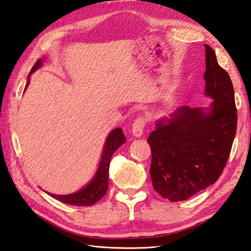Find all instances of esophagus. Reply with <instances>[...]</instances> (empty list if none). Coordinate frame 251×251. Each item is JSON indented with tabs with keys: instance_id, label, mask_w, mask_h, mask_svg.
Listing matches in <instances>:
<instances>
[{
	"instance_id": "obj_1",
	"label": "esophagus",
	"mask_w": 251,
	"mask_h": 251,
	"mask_svg": "<svg viewBox=\"0 0 251 251\" xmlns=\"http://www.w3.org/2000/svg\"><path fill=\"white\" fill-rule=\"evenodd\" d=\"M146 126V119L144 118L143 116L137 117V118L134 120L132 125V133L133 135L136 137H141L143 134L144 127Z\"/></svg>"
}]
</instances>
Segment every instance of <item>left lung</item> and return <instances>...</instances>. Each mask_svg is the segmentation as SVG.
<instances>
[{"label": "left lung", "mask_w": 251, "mask_h": 251, "mask_svg": "<svg viewBox=\"0 0 251 251\" xmlns=\"http://www.w3.org/2000/svg\"><path fill=\"white\" fill-rule=\"evenodd\" d=\"M206 49L205 94L214 99L208 109L178 108L157 122L150 133V177L154 190L171 202L183 201L218 180L230 157L237 113L229 74Z\"/></svg>", "instance_id": "obj_1"}]
</instances>
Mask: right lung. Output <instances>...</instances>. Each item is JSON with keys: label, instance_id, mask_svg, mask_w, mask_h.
<instances>
[{"label": "right lung", "instance_id": "right-lung-1", "mask_svg": "<svg viewBox=\"0 0 251 251\" xmlns=\"http://www.w3.org/2000/svg\"><path fill=\"white\" fill-rule=\"evenodd\" d=\"M41 64L42 59L37 60L31 72H34L40 68ZM27 85H29V81L26 82L25 87H27ZM125 142L126 137L120 127H117V129L111 131L107 136L106 142H105L101 162H100L98 172L93 179L76 193L68 194V196H55V194L49 193V196L57 199L58 201L74 206H90L96 204L106 194L108 189V171L111 155L122 144H125Z\"/></svg>", "mask_w": 251, "mask_h": 251}]
</instances>
